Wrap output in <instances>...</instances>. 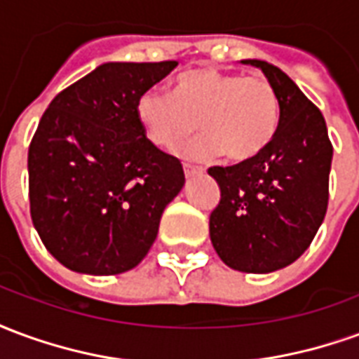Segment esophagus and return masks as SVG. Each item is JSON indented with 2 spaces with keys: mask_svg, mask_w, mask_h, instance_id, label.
Wrapping results in <instances>:
<instances>
[{
  "mask_svg": "<svg viewBox=\"0 0 359 359\" xmlns=\"http://www.w3.org/2000/svg\"><path fill=\"white\" fill-rule=\"evenodd\" d=\"M200 172H203V169H200V167H194V165H184V177H187V179H192V177L200 175Z\"/></svg>",
  "mask_w": 359,
  "mask_h": 359,
  "instance_id": "esophagus-1",
  "label": "esophagus"
}]
</instances>
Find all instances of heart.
Instances as JSON below:
<instances>
[{
  "instance_id": "heart-1",
  "label": "heart",
  "mask_w": 359,
  "mask_h": 359,
  "mask_svg": "<svg viewBox=\"0 0 359 359\" xmlns=\"http://www.w3.org/2000/svg\"><path fill=\"white\" fill-rule=\"evenodd\" d=\"M134 117L156 148L171 151L196 130L202 134L177 149L190 161L221 151L229 161L250 159L269 144L278 121V97L262 74H238L198 67L180 73L171 94L148 88L134 102Z\"/></svg>"
}]
</instances>
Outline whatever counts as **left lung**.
<instances>
[{"mask_svg":"<svg viewBox=\"0 0 359 359\" xmlns=\"http://www.w3.org/2000/svg\"><path fill=\"white\" fill-rule=\"evenodd\" d=\"M278 97V125L259 154L231 167H210L221 200L210 215L211 244L231 269L271 273L309 248L329 203L332 144L313 103L278 67L259 59Z\"/></svg>","mask_w":359,"mask_h":359,"instance_id":"1","label":"left lung"}]
</instances>
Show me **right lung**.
<instances>
[{
	"mask_svg": "<svg viewBox=\"0 0 359 359\" xmlns=\"http://www.w3.org/2000/svg\"><path fill=\"white\" fill-rule=\"evenodd\" d=\"M177 61L103 63L51 100L28 148L30 215L43 246L71 271L117 275L156 241L184 187L177 157L156 148L134 102Z\"/></svg>",
	"mask_w": 359,
	"mask_h": 359,
	"instance_id": "add662e5",
	"label": "right lung"
}]
</instances>
